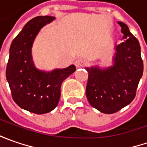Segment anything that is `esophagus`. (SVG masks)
Returning <instances> with one entry per match:
<instances>
[{"label": "esophagus", "mask_w": 147, "mask_h": 147, "mask_svg": "<svg viewBox=\"0 0 147 147\" xmlns=\"http://www.w3.org/2000/svg\"><path fill=\"white\" fill-rule=\"evenodd\" d=\"M74 65L76 66V68H81V67H84L88 65V61L85 59H78L74 62Z\"/></svg>", "instance_id": "obj_1"}]
</instances>
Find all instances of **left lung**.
Instances as JSON below:
<instances>
[{
	"label": "left lung",
	"instance_id": "1",
	"mask_svg": "<svg viewBox=\"0 0 147 147\" xmlns=\"http://www.w3.org/2000/svg\"><path fill=\"white\" fill-rule=\"evenodd\" d=\"M118 24L125 41L115 46L114 65L105 69L87 68V98L92 107L104 114L116 113L133 101L143 74L138 40L124 23Z\"/></svg>",
	"mask_w": 147,
	"mask_h": 147
}]
</instances>
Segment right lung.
Returning a JSON list of instances; mask_svg holds the SVG:
<instances>
[{
    "instance_id": "right-lung-1",
    "label": "right lung",
    "mask_w": 147,
    "mask_h": 147,
    "mask_svg": "<svg viewBox=\"0 0 147 147\" xmlns=\"http://www.w3.org/2000/svg\"><path fill=\"white\" fill-rule=\"evenodd\" d=\"M55 18L37 16L28 21L13 40L6 66V79L12 98L22 109L42 115L58 105L63 81L76 70L74 65L46 73L35 68L32 46L39 30Z\"/></svg>"
}]
</instances>
